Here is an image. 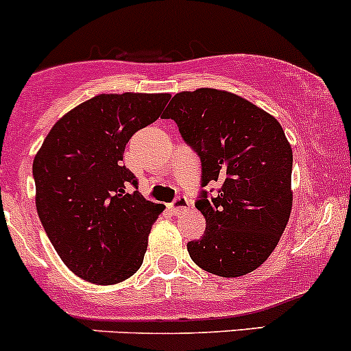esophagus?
<instances>
[{
  "instance_id": "esophagus-1",
  "label": "esophagus",
  "mask_w": 351,
  "mask_h": 351,
  "mask_svg": "<svg viewBox=\"0 0 351 351\" xmlns=\"http://www.w3.org/2000/svg\"><path fill=\"white\" fill-rule=\"evenodd\" d=\"M169 209H171L172 215L176 216L182 215V213H186L187 209H189V199H187L186 196H182V194H180V196H176V199L172 201V204L169 206Z\"/></svg>"
}]
</instances>
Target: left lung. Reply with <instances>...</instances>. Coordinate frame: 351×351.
I'll use <instances>...</instances> for the list:
<instances>
[{
    "instance_id": "left-lung-1",
    "label": "left lung",
    "mask_w": 351,
    "mask_h": 351,
    "mask_svg": "<svg viewBox=\"0 0 351 351\" xmlns=\"http://www.w3.org/2000/svg\"><path fill=\"white\" fill-rule=\"evenodd\" d=\"M164 118L201 158L196 208L206 218L187 243L202 270L240 277L258 269L282 237L292 208V149L280 123L250 101L202 88L176 95Z\"/></svg>"
}]
</instances>
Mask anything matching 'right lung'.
Returning <instances> with one entry per match:
<instances>
[{"label": "right lung", "mask_w": 351, "mask_h": 351, "mask_svg": "<svg viewBox=\"0 0 351 351\" xmlns=\"http://www.w3.org/2000/svg\"><path fill=\"white\" fill-rule=\"evenodd\" d=\"M169 95H99L64 114L34 158L35 204L60 260L81 279L118 284L140 269L164 206L123 165L128 140L160 117Z\"/></svg>", "instance_id": "obj_1"}]
</instances>
